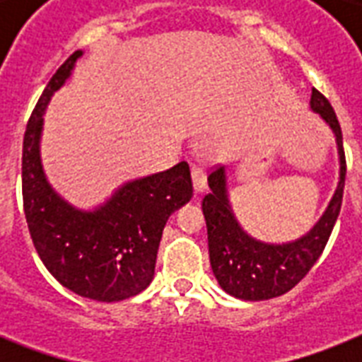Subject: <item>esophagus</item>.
Instances as JSON below:
<instances>
[{
	"instance_id": "1",
	"label": "esophagus",
	"mask_w": 362,
	"mask_h": 362,
	"mask_svg": "<svg viewBox=\"0 0 362 362\" xmlns=\"http://www.w3.org/2000/svg\"><path fill=\"white\" fill-rule=\"evenodd\" d=\"M192 180L195 193L204 192V187H206V170H204V167H201V165H192Z\"/></svg>"
}]
</instances>
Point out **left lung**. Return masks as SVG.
<instances>
[{
  "instance_id": "left-lung-1",
  "label": "left lung",
  "mask_w": 362,
  "mask_h": 362,
  "mask_svg": "<svg viewBox=\"0 0 362 362\" xmlns=\"http://www.w3.org/2000/svg\"><path fill=\"white\" fill-rule=\"evenodd\" d=\"M310 107L329 124L337 136L340 182L325 214L304 237L286 244H267L250 237L229 204L226 167H218L209 175L210 193L203 199V214L209 231L210 264L221 289L242 300L280 297L297 286L323 253L340 214L346 182L342 129L337 112L323 93L312 90Z\"/></svg>"
}]
</instances>
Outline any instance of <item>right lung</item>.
<instances>
[{
    "label": "right lung",
    "mask_w": 362,
    "mask_h": 362,
    "mask_svg": "<svg viewBox=\"0 0 362 362\" xmlns=\"http://www.w3.org/2000/svg\"><path fill=\"white\" fill-rule=\"evenodd\" d=\"M76 50L65 59L37 101L22 146V197L39 257L64 287L99 303H118L144 291L169 216L192 199L189 165L180 161L116 189L95 210L75 209L48 184L39 141L48 101L71 76Z\"/></svg>",
    "instance_id": "add662e5"
}]
</instances>
